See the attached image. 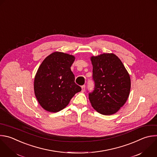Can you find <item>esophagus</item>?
<instances>
[{"instance_id": "obj_1", "label": "esophagus", "mask_w": 157, "mask_h": 157, "mask_svg": "<svg viewBox=\"0 0 157 157\" xmlns=\"http://www.w3.org/2000/svg\"><path fill=\"white\" fill-rule=\"evenodd\" d=\"M85 87H86V86H85V85H83V86H82V87H81V91H82V92H84V91H85Z\"/></svg>"}]
</instances>
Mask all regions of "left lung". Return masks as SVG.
Here are the masks:
<instances>
[{
    "instance_id": "obj_1",
    "label": "left lung",
    "mask_w": 157,
    "mask_h": 157,
    "mask_svg": "<svg viewBox=\"0 0 157 157\" xmlns=\"http://www.w3.org/2000/svg\"><path fill=\"white\" fill-rule=\"evenodd\" d=\"M94 90L89 94L92 107L99 113L111 115L126 102L131 90L129 74L113 53L92 56Z\"/></svg>"
}]
</instances>
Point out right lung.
<instances>
[{
	"label": "right lung",
	"instance_id": "1",
	"mask_svg": "<svg viewBox=\"0 0 157 157\" xmlns=\"http://www.w3.org/2000/svg\"><path fill=\"white\" fill-rule=\"evenodd\" d=\"M75 57L61 52L48 56L34 77V90L40 105L46 111L58 112L65 109L72 97L81 90L75 82L71 67Z\"/></svg>",
	"mask_w": 157,
	"mask_h": 157
}]
</instances>
